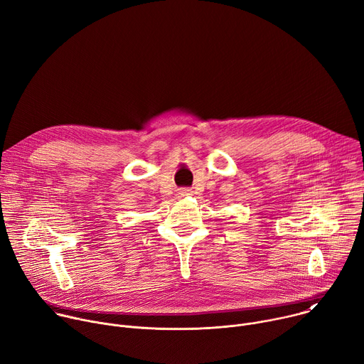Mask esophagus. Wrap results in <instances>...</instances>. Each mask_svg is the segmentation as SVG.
<instances>
[{
	"mask_svg": "<svg viewBox=\"0 0 364 364\" xmlns=\"http://www.w3.org/2000/svg\"><path fill=\"white\" fill-rule=\"evenodd\" d=\"M187 196H193V190L191 188H180L178 191V197H187Z\"/></svg>",
	"mask_w": 364,
	"mask_h": 364,
	"instance_id": "34e87169",
	"label": "esophagus"
}]
</instances>
